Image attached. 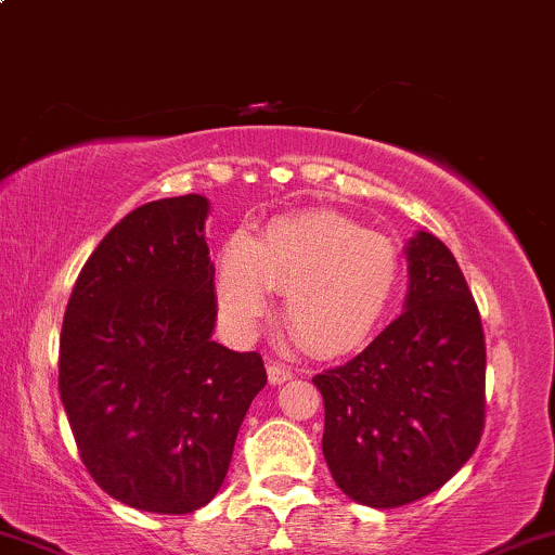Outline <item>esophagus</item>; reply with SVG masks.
<instances>
[{"instance_id":"obj_1","label":"esophagus","mask_w":555,"mask_h":555,"mask_svg":"<svg viewBox=\"0 0 555 555\" xmlns=\"http://www.w3.org/2000/svg\"><path fill=\"white\" fill-rule=\"evenodd\" d=\"M266 372H269V383L271 385H282V383H286V379L295 377V372H292L289 366L282 364V362H271L269 366H266Z\"/></svg>"}]
</instances>
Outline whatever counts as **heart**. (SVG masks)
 Here are the masks:
<instances>
[{
    "label": "heart",
    "mask_w": 555,
    "mask_h": 555,
    "mask_svg": "<svg viewBox=\"0 0 555 555\" xmlns=\"http://www.w3.org/2000/svg\"><path fill=\"white\" fill-rule=\"evenodd\" d=\"M398 286L396 243L336 211L279 217L258 240L235 232L217 256L227 328L250 338L279 289L289 328L320 357L359 349L390 310Z\"/></svg>",
    "instance_id": "b5f03b06"
}]
</instances>
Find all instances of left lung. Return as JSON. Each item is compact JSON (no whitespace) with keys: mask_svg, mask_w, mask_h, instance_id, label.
Here are the masks:
<instances>
[{"mask_svg":"<svg viewBox=\"0 0 555 555\" xmlns=\"http://www.w3.org/2000/svg\"><path fill=\"white\" fill-rule=\"evenodd\" d=\"M405 310L351 362L312 377L323 455L346 496L392 509L442 489L486 418L483 325L455 256L431 232L405 245Z\"/></svg>","mask_w":555,"mask_h":555,"instance_id":"left-lung-1","label":"left lung"}]
</instances>
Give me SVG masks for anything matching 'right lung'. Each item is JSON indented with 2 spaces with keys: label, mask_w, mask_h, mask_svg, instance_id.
<instances>
[{
  "label": "right lung",
  "mask_w": 555,
  "mask_h": 555,
  "mask_svg": "<svg viewBox=\"0 0 555 555\" xmlns=\"http://www.w3.org/2000/svg\"><path fill=\"white\" fill-rule=\"evenodd\" d=\"M198 193L150 202L79 271L59 344V392L85 468L126 506L189 514L230 468L260 353L211 341L214 263Z\"/></svg>",
  "instance_id": "add662e5"
}]
</instances>
